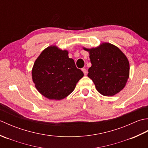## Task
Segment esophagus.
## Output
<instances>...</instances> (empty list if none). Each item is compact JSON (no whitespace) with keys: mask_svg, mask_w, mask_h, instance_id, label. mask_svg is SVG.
<instances>
[{"mask_svg":"<svg viewBox=\"0 0 148 148\" xmlns=\"http://www.w3.org/2000/svg\"><path fill=\"white\" fill-rule=\"evenodd\" d=\"M82 71H83V73H84V75H86V74H88V71H87V70H86V69L83 68V69H82Z\"/></svg>","mask_w":148,"mask_h":148,"instance_id":"esophagus-1","label":"esophagus"}]
</instances>
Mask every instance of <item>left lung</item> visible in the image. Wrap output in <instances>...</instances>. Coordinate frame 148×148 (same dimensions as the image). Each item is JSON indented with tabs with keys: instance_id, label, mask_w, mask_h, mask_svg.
Here are the masks:
<instances>
[{
	"instance_id": "1",
	"label": "left lung",
	"mask_w": 148,
	"mask_h": 148,
	"mask_svg": "<svg viewBox=\"0 0 148 148\" xmlns=\"http://www.w3.org/2000/svg\"><path fill=\"white\" fill-rule=\"evenodd\" d=\"M84 49L89 51L92 63L88 76L93 81L97 91L104 96H113L120 92L129 76V62L126 56L109 43Z\"/></svg>"
}]
</instances>
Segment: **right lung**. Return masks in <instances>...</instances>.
<instances>
[{
    "label": "right lung",
    "instance_id": "obj_1",
    "mask_svg": "<svg viewBox=\"0 0 148 148\" xmlns=\"http://www.w3.org/2000/svg\"><path fill=\"white\" fill-rule=\"evenodd\" d=\"M32 79L37 90L49 99L62 100L73 92L84 74L67 51L49 46L34 63Z\"/></svg>",
    "mask_w": 148,
    "mask_h": 148
}]
</instances>
